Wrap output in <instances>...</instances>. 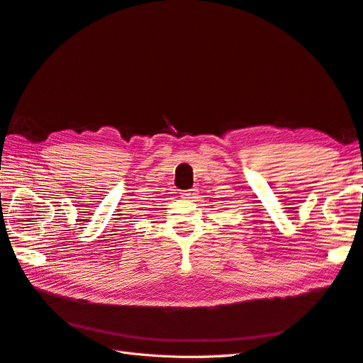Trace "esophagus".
<instances>
[{
  "mask_svg": "<svg viewBox=\"0 0 363 363\" xmlns=\"http://www.w3.org/2000/svg\"><path fill=\"white\" fill-rule=\"evenodd\" d=\"M180 194H182V199H195V195H196L195 189H189V191H182Z\"/></svg>",
  "mask_w": 363,
  "mask_h": 363,
  "instance_id": "34e87169",
  "label": "esophagus"
}]
</instances>
